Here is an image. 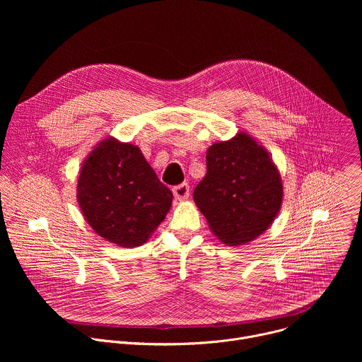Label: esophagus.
<instances>
[{"instance_id":"obj_1","label":"esophagus","mask_w":362,"mask_h":362,"mask_svg":"<svg viewBox=\"0 0 362 362\" xmlns=\"http://www.w3.org/2000/svg\"><path fill=\"white\" fill-rule=\"evenodd\" d=\"M172 190L177 200H185L189 197V185L187 183H180V185L175 186Z\"/></svg>"}]
</instances>
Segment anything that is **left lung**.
I'll return each mask as SVG.
<instances>
[{
	"mask_svg": "<svg viewBox=\"0 0 362 362\" xmlns=\"http://www.w3.org/2000/svg\"><path fill=\"white\" fill-rule=\"evenodd\" d=\"M206 169L193 199L223 243L242 245L268 229L281 208L282 182L262 146L245 133L215 143Z\"/></svg>",
	"mask_w": 362,
	"mask_h": 362,
	"instance_id": "1",
	"label": "left lung"
}]
</instances>
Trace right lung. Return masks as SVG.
<instances>
[{"mask_svg":"<svg viewBox=\"0 0 362 362\" xmlns=\"http://www.w3.org/2000/svg\"><path fill=\"white\" fill-rule=\"evenodd\" d=\"M77 199L88 225L113 243L139 246L166 218L173 193L139 147L101 141L84 162Z\"/></svg>","mask_w":362,"mask_h":362,"instance_id":"add662e5","label":"right lung"}]
</instances>
